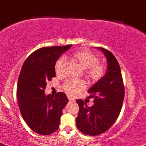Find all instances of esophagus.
<instances>
[{
	"label": "esophagus",
	"mask_w": 146,
	"mask_h": 146,
	"mask_svg": "<svg viewBox=\"0 0 146 146\" xmlns=\"http://www.w3.org/2000/svg\"><path fill=\"white\" fill-rule=\"evenodd\" d=\"M68 98H69V100H70V102H74L75 101V100L74 98H72V97H70V96H68Z\"/></svg>",
	"instance_id": "1"
}]
</instances>
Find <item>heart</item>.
Returning <instances> with one entry per match:
<instances>
[{"label": "heart", "instance_id": "heart-1", "mask_svg": "<svg viewBox=\"0 0 146 146\" xmlns=\"http://www.w3.org/2000/svg\"><path fill=\"white\" fill-rule=\"evenodd\" d=\"M70 59L79 64L83 70H85L86 75L92 81H98L103 77L105 74V67L103 64L99 63L98 57L96 56L89 50H83L74 52L70 55ZM64 59L60 58L55 62V71L57 74H61L64 71ZM85 83L83 81L71 79L66 82L64 88L68 94H76L84 89Z\"/></svg>", "mask_w": 146, "mask_h": 146}]
</instances>
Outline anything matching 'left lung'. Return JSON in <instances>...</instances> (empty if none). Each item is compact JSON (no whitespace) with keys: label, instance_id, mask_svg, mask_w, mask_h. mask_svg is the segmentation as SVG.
Instances as JSON below:
<instances>
[{"label":"left lung","instance_id":"obj_1","mask_svg":"<svg viewBox=\"0 0 146 146\" xmlns=\"http://www.w3.org/2000/svg\"><path fill=\"white\" fill-rule=\"evenodd\" d=\"M107 60L106 74L93 85L88 92L94 98V106L88 107L82 100H76L79 112L76 119L77 129L88 136L106 132L115 123L121 111L124 97V87L119 64L109 50L96 47Z\"/></svg>","mask_w":146,"mask_h":146}]
</instances>
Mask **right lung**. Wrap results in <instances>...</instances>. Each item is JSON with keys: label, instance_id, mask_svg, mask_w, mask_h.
Returning a JSON list of instances; mask_svg holds the SVG:
<instances>
[{"label": "right lung", "instance_id": "1", "mask_svg": "<svg viewBox=\"0 0 146 146\" xmlns=\"http://www.w3.org/2000/svg\"><path fill=\"white\" fill-rule=\"evenodd\" d=\"M71 47L41 48L32 52L22 65L17 86L18 105L25 122L38 134L50 135L59 127L68 98L62 92L46 96L44 90L48 81L55 76V62Z\"/></svg>", "mask_w": 146, "mask_h": 146}]
</instances>
